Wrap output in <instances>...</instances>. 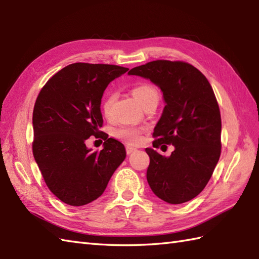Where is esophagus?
I'll return each mask as SVG.
<instances>
[{"mask_svg":"<svg viewBox=\"0 0 259 259\" xmlns=\"http://www.w3.org/2000/svg\"><path fill=\"white\" fill-rule=\"evenodd\" d=\"M137 149L136 148H133V147H125V151H126V155H130V153H133L134 151H136Z\"/></svg>","mask_w":259,"mask_h":259,"instance_id":"1","label":"esophagus"}]
</instances>
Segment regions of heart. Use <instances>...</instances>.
I'll use <instances>...</instances> for the list:
<instances>
[{
  "label": "heart",
  "mask_w": 259,
  "mask_h": 259,
  "mask_svg": "<svg viewBox=\"0 0 259 259\" xmlns=\"http://www.w3.org/2000/svg\"><path fill=\"white\" fill-rule=\"evenodd\" d=\"M133 95L142 107H145L146 104L151 101H158L159 99L158 90L149 83H140L136 85L133 89ZM115 98L117 96L113 92H108L106 97L103 98L101 109L103 114L107 117L111 114ZM115 136L129 145H137L141 140V131L139 129L131 128V126H121V128L115 130Z\"/></svg>",
  "instance_id": "obj_1"
}]
</instances>
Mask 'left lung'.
I'll list each match as a JSON object with an SVG mask.
<instances>
[{"instance_id": "8db88e82", "label": "left lung", "mask_w": 259, "mask_h": 259, "mask_svg": "<svg viewBox=\"0 0 259 259\" xmlns=\"http://www.w3.org/2000/svg\"><path fill=\"white\" fill-rule=\"evenodd\" d=\"M129 74L149 79L160 88L166 106L153 130L158 139L152 145L175 147L169 157L146 148L150 157L148 184L168 203L194 199L208 184L221 157L222 118L210 83L194 65L183 61L157 60L131 69Z\"/></svg>"}]
</instances>
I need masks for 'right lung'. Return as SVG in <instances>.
I'll use <instances>...</instances> for the list:
<instances>
[{"mask_svg": "<svg viewBox=\"0 0 259 259\" xmlns=\"http://www.w3.org/2000/svg\"><path fill=\"white\" fill-rule=\"evenodd\" d=\"M128 70L73 63L54 74L38 93L32 118L33 156L48 188L67 205L96 200L124 160V146L99 129L103 92ZM98 134L107 140L101 152H91L85 140Z\"/></svg>", "mask_w": 259, "mask_h": 259, "instance_id": "right-lung-1", "label": "right lung"}]
</instances>
